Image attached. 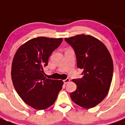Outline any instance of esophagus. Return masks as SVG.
Returning <instances> with one entry per match:
<instances>
[{"label": "esophagus", "instance_id": "1", "mask_svg": "<svg viewBox=\"0 0 125 125\" xmlns=\"http://www.w3.org/2000/svg\"><path fill=\"white\" fill-rule=\"evenodd\" d=\"M69 81H70V79H69V78H67V79H64V80L63 81V82H64V84L68 83H69Z\"/></svg>", "mask_w": 125, "mask_h": 125}]
</instances>
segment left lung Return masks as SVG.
Returning a JSON list of instances; mask_svg holds the SVG:
<instances>
[{
  "label": "left lung",
  "mask_w": 125,
  "mask_h": 125,
  "mask_svg": "<svg viewBox=\"0 0 125 125\" xmlns=\"http://www.w3.org/2000/svg\"><path fill=\"white\" fill-rule=\"evenodd\" d=\"M65 41L74 49L78 68L83 70L82 78L72 80L77 89L71 98L83 108H93L110 90L113 73L111 54L101 41L90 35L79 34Z\"/></svg>",
  "instance_id": "1"
}]
</instances>
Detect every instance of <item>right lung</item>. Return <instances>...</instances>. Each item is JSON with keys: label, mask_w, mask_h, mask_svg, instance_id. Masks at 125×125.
Listing matches in <instances>:
<instances>
[{"label": "right lung", "mask_w": 125, "mask_h": 125, "mask_svg": "<svg viewBox=\"0 0 125 125\" xmlns=\"http://www.w3.org/2000/svg\"><path fill=\"white\" fill-rule=\"evenodd\" d=\"M62 38L37 37L20 46L13 58L11 76L15 90L22 100L32 108L45 110L52 105L64 83L47 79L44 68Z\"/></svg>", "instance_id": "obj_1"}]
</instances>
